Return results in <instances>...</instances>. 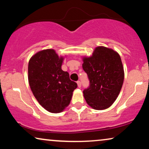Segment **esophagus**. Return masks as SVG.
<instances>
[{
	"label": "esophagus",
	"instance_id": "obj_1",
	"mask_svg": "<svg viewBox=\"0 0 149 149\" xmlns=\"http://www.w3.org/2000/svg\"><path fill=\"white\" fill-rule=\"evenodd\" d=\"M77 84H78V86L79 87V88H80L81 85H82V84H81L80 81H78V82H77Z\"/></svg>",
	"mask_w": 149,
	"mask_h": 149
}]
</instances>
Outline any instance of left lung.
<instances>
[{
    "label": "left lung",
    "instance_id": "left-lung-1",
    "mask_svg": "<svg viewBox=\"0 0 149 149\" xmlns=\"http://www.w3.org/2000/svg\"><path fill=\"white\" fill-rule=\"evenodd\" d=\"M82 58V68L90 80V86L83 91L87 104L97 110L110 108L123 84L124 68L119 54L112 48L98 46L91 56Z\"/></svg>",
    "mask_w": 149,
    "mask_h": 149
}]
</instances>
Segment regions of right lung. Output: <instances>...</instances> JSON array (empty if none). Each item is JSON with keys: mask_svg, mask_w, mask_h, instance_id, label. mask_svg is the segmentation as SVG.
Masks as SVG:
<instances>
[{"mask_svg": "<svg viewBox=\"0 0 149 149\" xmlns=\"http://www.w3.org/2000/svg\"><path fill=\"white\" fill-rule=\"evenodd\" d=\"M66 56H59L53 49L37 52L31 56L28 79L33 95L45 110L51 113L63 112L70 104L78 86L61 69Z\"/></svg>", "mask_w": 149, "mask_h": 149, "instance_id": "right-lung-1", "label": "right lung"}]
</instances>
